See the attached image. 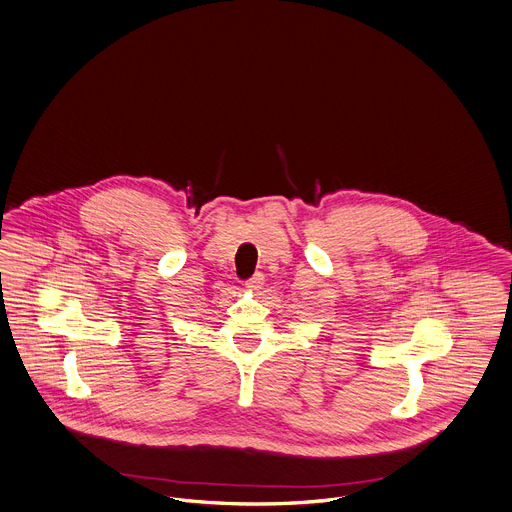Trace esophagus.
I'll return each instance as SVG.
<instances>
[{"label":"esophagus","instance_id":"1","mask_svg":"<svg viewBox=\"0 0 512 512\" xmlns=\"http://www.w3.org/2000/svg\"><path fill=\"white\" fill-rule=\"evenodd\" d=\"M263 281H265V275H263V273H255L251 279L245 281V287H249V289H261V287H263Z\"/></svg>","mask_w":512,"mask_h":512}]
</instances>
